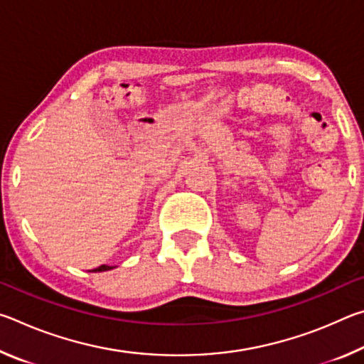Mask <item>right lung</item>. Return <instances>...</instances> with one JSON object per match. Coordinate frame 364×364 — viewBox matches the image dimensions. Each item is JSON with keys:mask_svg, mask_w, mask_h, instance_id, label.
<instances>
[{"mask_svg": "<svg viewBox=\"0 0 364 364\" xmlns=\"http://www.w3.org/2000/svg\"><path fill=\"white\" fill-rule=\"evenodd\" d=\"M109 269H112V267H109V264H101V267H97L91 271H93V273H100V271H109Z\"/></svg>", "mask_w": 364, "mask_h": 364, "instance_id": "add662e5", "label": "right lung"}]
</instances>
